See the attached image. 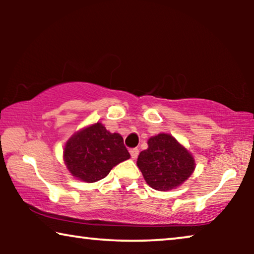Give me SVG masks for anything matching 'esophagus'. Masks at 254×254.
I'll return each instance as SVG.
<instances>
[{
    "label": "esophagus",
    "instance_id": "obj_1",
    "mask_svg": "<svg viewBox=\"0 0 254 254\" xmlns=\"http://www.w3.org/2000/svg\"><path fill=\"white\" fill-rule=\"evenodd\" d=\"M129 154H130V156H131V158L135 159V158L137 157V155H138V149H137V148H133V149H130V150H129Z\"/></svg>",
    "mask_w": 254,
    "mask_h": 254
}]
</instances>
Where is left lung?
I'll use <instances>...</instances> for the list:
<instances>
[{"instance_id":"1","label":"left lung","mask_w":254,"mask_h":254,"mask_svg":"<svg viewBox=\"0 0 254 254\" xmlns=\"http://www.w3.org/2000/svg\"><path fill=\"white\" fill-rule=\"evenodd\" d=\"M145 183L156 190L177 189L192 176L195 159L171 134L159 133L148 140V149L137 157Z\"/></svg>"}]
</instances>
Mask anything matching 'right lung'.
<instances>
[{
    "label": "right lung",
    "mask_w": 254,
    "mask_h": 254,
    "mask_svg": "<svg viewBox=\"0 0 254 254\" xmlns=\"http://www.w3.org/2000/svg\"><path fill=\"white\" fill-rule=\"evenodd\" d=\"M129 157L123 136L111 133L99 121L72 134L64 148L68 171L84 183L105 178L114 166Z\"/></svg>",
    "instance_id": "1"
}]
</instances>
